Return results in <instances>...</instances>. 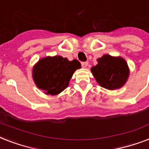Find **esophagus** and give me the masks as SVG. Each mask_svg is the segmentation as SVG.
Segmentation results:
<instances>
[{
    "mask_svg": "<svg viewBox=\"0 0 149 149\" xmlns=\"http://www.w3.org/2000/svg\"><path fill=\"white\" fill-rule=\"evenodd\" d=\"M81 65H82V66H83V67H84V68H86V66L88 65V63H87V62H82Z\"/></svg>",
    "mask_w": 149,
    "mask_h": 149,
    "instance_id": "esophagus-1",
    "label": "esophagus"
}]
</instances>
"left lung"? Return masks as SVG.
<instances>
[{"instance_id":"left-lung-1","label":"left lung","mask_w":149,"mask_h":149,"mask_svg":"<svg viewBox=\"0 0 149 149\" xmlns=\"http://www.w3.org/2000/svg\"><path fill=\"white\" fill-rule=\"evenodd\" d=\"M97 61V64L91 68V72L100 86L108 90H114L120 88L126 83L129 70L124 58L104 55Z\"/></svg>"}]
</instances>
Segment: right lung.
<instances>
[{
    "label": "right lung",
    "instance_id": "obj_1",
    "mask_svg": "<svg viewBox=\"0 0 149 149\" xmlns=\"http://www.w3.org/2000/svg\"><path fill=\"white\" fill-rule=\"evenodd\" d=\"M79 68L77 59L69 61L60 56L45 57L34 67V81L46 94L56 95L67 87L75 70Z\"/></svg>",
    "mask_w": 149,
    "mask_h": 149
}]
</instances>
